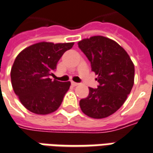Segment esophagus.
I'll return each mask as SVG.
<instances>
[{
    "instance_id": "obj_1",
    "label": "esophagus",
    "mask_w": 153,
    "mask_h": 153,
    "mask_svg": "<svg viewBox=\"0 0 153 153\" xmlns=\"http://www.w3.org/2000/svg\"><path fill=\"white\" fill-rule=\"evenodd\" d=\"M71 85L73 86H76L79 85V83H78V82H71Z\"/></svg>"
}]
</instances>
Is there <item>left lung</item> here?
I'll use <instances>...</instances> for the list:
<instances>
[{
  "label": "left lung",
  "instance_id": "obj_1",
  "mask_svg": "<svg viewBox=\"0 0 153 153\" xmlns=\"http://www.w3.org/2000/svg\"><path fill=\"white\" fill-rule=\"evenodd\" d=\"M79 48L98 75V88L89 87V95L81 99L82 111L90 117L105 118L126 102L134 83V64L126 50L113 39L102 36L84 39Z\"/></svg>",
  "mask_w": 153,
  "mask_h": 153
}]
</instances>
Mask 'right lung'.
I'll list each match as a JSON object with an SVG mask.
<instances>
[{
    "label": "right lung",
    "mask_w": 153,
    "mask_h": 153,
    "mask_svg": "<svg viewBox=\"0 0 153 153\" xmlns=\"http://www.w3.org/2000/svg\"><path fill=\"white\" fill-rule=\"evenodd\" d=\"M74 43L40 42L19 53L11 69L13 91L22 105L32 113L51 114L60 106L70 82H59L49 77L56 69L63 53Z\"/></svg>",
    "instance_id": "add662e5"
}]
</instances>
